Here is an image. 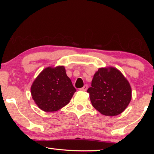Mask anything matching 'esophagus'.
I'll return each mask as SVG.
<instances>
[{"instance_id":"obj_1","label":"esophagus","mask_w":154,"mask_h":154,"mask_svg":"<svg viewBox=\"0 0 154 154\" xmlns=\"http://www.w3.org/2000/svg\"><path fill=\"white\" fill-rule=\"evenodd\" d=\"M88 85H84V86H83V88H81V90L82 91H86L87 90H88Z\"/></svg>"}]
</instances>
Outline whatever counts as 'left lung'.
Wrapping results in <instances>:
<instances>
[{
  "label": "left lung",
  "instance_id": "left-lung-1",
  "mask_svg": "<svg viewBox=\"0 0 154 154\" xmlns=\"http://www.w3.org/2000/svg\"><path fill=\"white\" fill-rule=\"evenodd\" d=\"M92 106L101 114L115 116L122 113L131 100L129 82L116 68H100L88 89Z\"/></svg>",
  "mask_w": 154,
  "mask_h": 154
}]
</instances>
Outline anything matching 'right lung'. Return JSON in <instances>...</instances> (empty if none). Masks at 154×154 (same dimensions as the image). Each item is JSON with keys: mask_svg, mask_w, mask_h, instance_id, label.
<instances>
[{"mask_svg": "<svg viewBox=\"0 0 154 154\" xmlns=\"http://www.w3.org/2000/svg\"><path fill=\"white\" fill-rule=\"evenodd\" d=\"M75 92L63 66L46 68L31 86L34 101L45 112L56 111L66 105Z\"/></svg>", "mask_w": 154, "mask_h": 154, "instance_id": "1", "label": "right lung"}]
</instances>
